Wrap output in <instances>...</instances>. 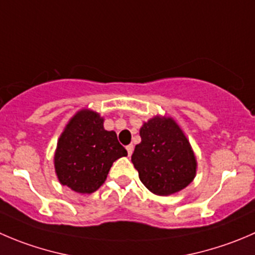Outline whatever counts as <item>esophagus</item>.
I'll return each instance as SVG.
<instances>
[{"label":"esophagus","mask_w":255,"mask_h":255,"mask_svg":"<svg viewBox=\"0 0 255 255\" xmlns=\"http://www.w3.org/2000/svg\"><path fill=\"white\" fill-rule=\"evenodd\" d=\"M133 144H129V145H127V147H126V149H127V152H128V155H132V153H133Z\"/></svg>","instance_id":"1"}]
</instances>
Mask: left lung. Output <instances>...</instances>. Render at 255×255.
<instances>
[{
	"label": "left lung",
	"instance_id": "left-lung-1",
	"mask_svg": "<svg viewBox=\"0 0 255 255\" xmlns=\"http://www.w3.org/2000/svg\"><path fill=\"white\" fill-rule=\"evenodd\" d=\"M132 163L147 189L169 196L184 189L196 177L197 159L183 130L170 117L150 118L139 129Z\"/></svg>",
	"mask_w": 255,
	"mask_h": 255
}]
</instances>
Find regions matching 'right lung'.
Returning a JSON list of instances; mask_svg holds the SVG:
<instances>
[{"label":"right lung","instance_id":"obj_1","mask_svg":"<svg viewBox=\"0 0 255 255\" xmlns=\"http://www.w3.org/2000/svg\"><path fill=\"white\" fill-rule=\"evenodd\" d=\"M103 118L91 110L73 116L58 138L54 169L62 185L90 194L105 183L113 162L127 150L113 130L103 128Z\"/></svg>","mask_w":255,"mask_h":255}]
</instances>
